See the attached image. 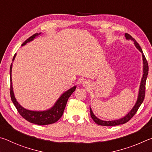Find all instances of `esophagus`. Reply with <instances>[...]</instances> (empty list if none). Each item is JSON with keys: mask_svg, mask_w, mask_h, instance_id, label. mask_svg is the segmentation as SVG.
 Masks as SVG:
<instances>
[{"mask_svg": "<svg viewBox=\"0 0 152 152\" xmlns=\"http://www.w3.org/2000/svg\"><path fill=\"white\" fill-rule=\"evenodd\" d=\"M86 84V82H84V84Z\"/></svg>", "mask_w": 152, "mask_h": 152, "instance_id": "1", "label": "esophagus"}]
</instances>
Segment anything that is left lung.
Segmentation results:
<instances>
[{
    "instance_id": "1",
    "label": "left lung",
    "mask_w": 152,
    "mask_h": 152,
    "mask_svg": "<svg viewBox=\"0 0 152 152\" xmlns=\"http://www.w3.org/2000/svg\"><path fill=\"white\" fill-rule=\"evenodd\" d=\"M125 37L127 40H131L134 43L135 48L137 49V50L140 51V52L142 53V60H143V75L142 78L141 80L140 85V88H139V92H138V96L137 99V101H136L135 104L134 106L133 107L132 110L129 112L127 115H125L121 119H117V120H112V121H103L101 120L96 117L94 114L92 112L91 107H90V109H91V116L92 119H93L94 121L98 125H103V126H115V125H119L121 124H124L128 122L134 116V115L137 111L139 108H140V105L142 104L143 101L144 97H145V82L146 80L148 78V70H149V67H148V61L146 60L145 56L143 55V51L141 50V47L139 45V43L136 42L134 38H133L132 36L128 33H125Z\"/></svg>"
}]
</instances>
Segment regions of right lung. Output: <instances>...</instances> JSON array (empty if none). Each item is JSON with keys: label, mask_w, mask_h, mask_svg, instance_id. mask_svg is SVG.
<instances>
[{"label": "right lung", "mask_w": 152, "mask_h": 152, "mask_svg": "<svg viewBox=\"0 0 152 152\" xmlns=\"http://www.w3.org/2000/svg\"><path fill=\"white\" fill-rule=\"evenodd\" d=\"M41 33H35L31 37L25 41V42L23 43L21 46H23L27 44V43H29L39 36ZM17 53H15L13 59H12V61L15 60V58L16 57ZM12 63L11 65V68H10V77H11V97L12 102H13L14 105L17 109L18 112L19 114L26 119L28 121L32 123H34L36 125H45L49 124H52L60 119L61 117L62 116L64 110L65 109L66 105L67 103V101L69 99V97L71 96V94L73 93L76 88V86H74L72 87L68 91L64 92V93L61 95L60 98L56 101L55 104L51 107L50 109L45 110H32L25 109V108L23 107L20 105L18 101H17L16 98L15 96L14 92H13V88H12Z\"/></svg>", "instance_id": "1"}]
</instances>
